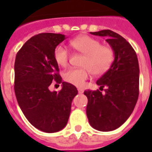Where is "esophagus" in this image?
<instances>
[{"label":"esophagus","instance_id":"1","mask_svg":"<svg viewBox=\"0 0 152 152\" xmlns=\"http://www.w3.org/2000/svg\"><path fill=\"white\" fill-rule=\"evenodd\" d=\"M78 93L79 94H83L84 93V90L82 89H78Z\"/></svg>","mask_w":152,"mask_h":152}]
</instances>
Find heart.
Listing matches in <instances>:
<instances>
[{
  "label": "heart",
  "mask_w": 152,
  "mask_h": 152,
  "mask_svg": "<svg viewBox=\"0 0 152 152\" xmlns=\"http://www.w3.org/2000/svg\"><path fill=\"white\" fill-rule=\"evenodd\" d=\"M73 50L84 54L81 68H70L63 74V79L73 86L81 87L89 78L90 72L94 76L104 75L112 66L114 61V51L107 45H101L100 41L89 36L83 35L69 42ZM53 56L56 63L66 66L70 60V53L63 45H58Z\"/></svg>",
  "instance_id": "obj_1"
}]
</instances>
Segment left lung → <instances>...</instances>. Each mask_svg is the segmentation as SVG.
Instances as JSON below:
<instances>
[{
	"label": "left lung",
	"mask_w": 152,
	"mask_h": 152,
	"mask_svg": "<svg viewBox=\"0 0 152 152\" xmlns=\"http://www.w3.org/2000/svg\"><path fill=\"white\" fill-rule=\"evenodd\" d=\"M107 37L114 51L112 66L98 80L100 89L107 86L105 94L86 90L88 99L86 114L90 125L97 130L108 132L121 126L130 116L139 94V65L131 45L121 35L111 30L90 32Z\"/></svg>",
	"instance_id": "left-lung-1"
}]
</instances>
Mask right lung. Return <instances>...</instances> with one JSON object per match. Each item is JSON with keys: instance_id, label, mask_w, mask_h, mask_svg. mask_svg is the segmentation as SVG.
I'll return each mask as SVG.
<instances>
[{"instance_id": "add662e5", "label": "right lung", "mask_w": 152, "mask_h": 152, "mask_svg": "<svg viewBox=\"0 0 152 152\" xmlns=\"http://www.w3.org/2000/svg\"><path fill=\"white\" fill-rule=\"evenodd\" d=\"M66 39L55 33H40L30 38L17 53L15 63V92L22 112L35 128L45 133L63 129L68 121L76 86L62 82L53 56ZM62 83L59 92H51L52 81Z\"/></svg>"}]
</instances>
